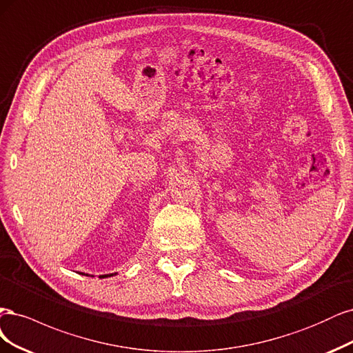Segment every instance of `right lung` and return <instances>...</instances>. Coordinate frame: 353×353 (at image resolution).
Segmentation results:
<instances>
[{"mask_svg": "<svg viewBox=\"0 0 353 353\" xmlns=\"http://www.w3.org/2000/svg\"><path fill=\"white\" fill-rule=\"evenodd\" d=\"M81 274H83V276H88V274H85V272H81ZM108 276H114V274H104V276H101L102 279H104V277H108ZM94 277V276H92Z\"/></svg>", "mask_w": 353, "mask_h": 353, "instance_id": "right-lung-1", "label": "right lung"}]
</instances>
